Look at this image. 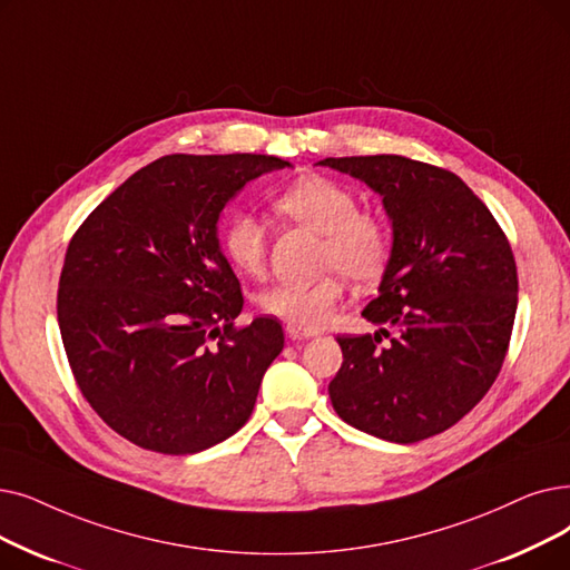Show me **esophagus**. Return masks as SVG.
I'll return each mask as SVG.
<instances>
[{"label": "esophagus", "instance_id": "esophagus-1", "mask_svg": "<svg viewBox=\"0 0 570 570\" xmlns=\"http://www.w3.org/2000/svg\"><path fill=\"white\" fill-rule=\"evenodd\" d=\"M286 335L295 342V340H309L316 335V331H305V328H295V326H286Z\"/></svg>", "mask_w": 570, "mask_h": 570}]
</instances>
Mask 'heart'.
I'll list each match as a JSON object with an SVG mask.
<instances>
[{
  "instance_id": "heart-1",
  "label": "heart",
  "mask_w": 570,
  "mask_h": 570,
  "mask_svg": "<svg viewBox=\"0 0 570 570\" xmlns=\"http://www.w3.org/2000/svg\"><path fill=\"white\" fill-rule=\"evenodd\" d=\"M277 214L321 235L318 267L312 282L275 284L256 295V307L286 326L316 331L342 301L344 278L375 286L393 256V230L375 212L358 209V197L337 181L307 175L288 184L272 200ZM220 249L246 277H261L267 261V233L252 214H235L220 230Z\"/></svg>"
}]
</instances>
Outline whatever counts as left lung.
I'll list each match as a JSON object with an SVG mask.
<instances>
[{
    "label": "left lung",
    "instance_id": "1",
    "mask_svg": "<svg viewBox=\"0 0 570 570\" xmlns=\"http://www.w3.org/2000/svg\"><path fill=\"white\" fill-rule=\"evenodd\" d=\"M318 165L380 193L393 226L391 263L363 309L380 331L337 335L331 403L342 422L389 442L448 431L484 399L508 354L517 312L510 242L454 171L403 156Z\"/></svg>",
    "mask_w": 570,
    "mask_h": 570
}]
</instances>
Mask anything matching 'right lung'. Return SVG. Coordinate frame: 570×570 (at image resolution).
<instances>
[{
  "label": "right lung",
  "mask_w": 570,
  "mask_h": 570,
  "mask_svg": "<svg viewBox=\"0 0 570 570\" xmlns=\"http://www.w3.org/2000/svg\"><path fill=\"white\" fill-rule=\"evenodd\" d=\"M286 165L158 158L69 239L58 288L67 361L90 407L137 448L195 454L252 416L284 331L272 316L235 326L244 298L216 226L246 184Z\"/></svg>",
  "instance_id": "obj_1"
}]
</instances>
